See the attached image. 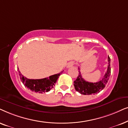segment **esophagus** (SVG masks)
I'll return each mask as SVG.
<instances>
[{
  "mask_svg": "<svg viewBox=\"0 0 128 128\" xmlns=\"http://www.w3.org/2000/svg\"><path fill=\"white\" fill-rule=\"evenodd\" d=\"M74 61H71V62H70L68 63V64L67 66V68H70V67H73V66L74 65Z\"/></svg>",
  "mask_w": 128,
  "mask_h": 128,
  "instance_id": "obj_1",
  "label": "esophagus"
}]
</instances>
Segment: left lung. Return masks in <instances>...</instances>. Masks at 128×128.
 <instances>
[{
    "mask_svg": "<svg viewBox=\"0 0 128 128\" xmlns=\"http://www.w3.org/2000/svg\"><path fill=\"white\" fill-rule=\"evenodd\" d=\"M108 68H107V71L105 76H104L102 80L99 82H90L86 81V80L83 79L82 78L80 68H78V70H80L79 74H78L76 80L74 81L75 90L82 95L95 94L99 93L102 91L105 88V86L108 82L110 75V59L109 56L108 57Z\"/></svg>",
    "mask_w": 128,
    "mask_h": 128,
    "instance_id": "obj_1",
    "label": "left lung"
}]
</instances>
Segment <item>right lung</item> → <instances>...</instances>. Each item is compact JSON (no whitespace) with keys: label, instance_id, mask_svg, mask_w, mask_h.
Wrapping results in <instances>:
<instances>
[{"label":"right lung","instance_id":"right-lung-1","mask_svg":"<svg viewBox=\"0 0 128 128\" xmlns=\"http://www.w3.org/2000/svg\"><path fill=\"white\" fill-rule=\"evenodd\" d=\"M18 71L19 73L20 80L25 86L32 91L42 94L49 91L54 87L58 78L62 74L63 71L58 74L51 76L49 77L37 80L28 79L26 77H24L20 73L19 70H18Z\"/></svg>","mask_w":128,"mask_h":128}]
</instances>
